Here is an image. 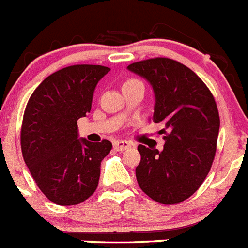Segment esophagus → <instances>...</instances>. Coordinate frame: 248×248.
Here are the masks:
<instances>
[{"mask_svg": "<svg viewBox=\"0 0 248 248\" xmlns=\"http://www.w3.org/2000/svg\"><path fill=\"white\" fill-rule=\"evenodd\" d=\"M113 147H115V149H117V151H126V149L132 147V143H131V142H127V140H115V142H113Z\"/></svg>", "mask_w": 248, "mask_h": 248, "instance_id": "obj_1", "label": "esophagus"}]
</instances>
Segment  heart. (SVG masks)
I'll use <instances>...</instances> for the list:
<instances>
[{"label":"heart","mask_w":248,"mask_h":248,"mask_svg":"<svg viewBox=\"0 0 248 248\" xmlns=\"http://www.w3.org/2000/svg\"><path fill=\"white\" fill-rule=\"evenodd\" d=\"M133 81H137V80H128V81H126L124 84H128V82H133Z\"/></svg>","instance_id":"b5f03b06"}]
</instances>
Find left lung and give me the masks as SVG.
<instances>
[{
    "label": "left lung",
    "instance_id": "8db88e82",
    "mask_svg": "<svg viewBox=\"0 0 248 248\" xmlns=\"http://www.w3.org/2000/svg\"><path fill=\"white\" fill-rule=\"evenodd\" d=\"M127 69L149 82L155 99L153 121L168 129L163 151L138 146V185L160 204L184 202L200 188L215 158L220 117L213 93L193 70L168 58Z\"/></svg>",
    "mask_w": 248,
    "mask_h": 248
}]
</instances>
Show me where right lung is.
Segmentation results:
<instances>
[{
	"instance_id": "1",
	"label": "right lung",
	"mask_w": 248,
	"mask_h": 248,
	"mask_svg": "<svg viewBox=\"0 0 248 248\" xmlns=\"http://www.w3.org/2000/svg\"><path fill=\"white\" fill-rule=\"evenodd\" d=\"M110 68L71 65L41 82L30 97L21 129L23 159L38 188L58 205H77L96 190L110 140L79 138L78 120L90 112L97 82Z\"/></svg>"
}]
</instances>
